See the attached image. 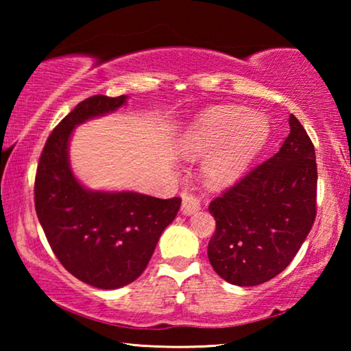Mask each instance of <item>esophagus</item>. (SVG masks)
Listing matches in <instances>:
<instances>
[{"label": "esophagus", "mask_w": 351, "mask_h": 351, "mask_svg": "<svg viewBox=\"0 0 351 351\" xmlns=\"http://www.w3.org/2000/svg\"><path fill=\"white\" fill-rule=\"evenodd\" d=\"M199 210V199L192 193H182V206L181 212L184 215H192Z\"/></svg>", "instance_id": "esophagus-1"}]
</instances>
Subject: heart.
<instances>
[{"label": "heart", "instance_id": "b5f03b06", "mask_svg": "<svg viewBox=\"0 0 351 351\" xmlns=\"http://www.w3.org/2000/svg\"><path fill=\"white\" fill-rule=\"evenodd\" d=\"M266 139V125L258 117L234 106L204 111L181 144L186 158H201L203 175L213 187H226L239 178Z\"/></svg>", "mask_w": 351, "mask_h": 351}]
</instances>
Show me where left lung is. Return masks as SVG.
<instances>
[{
  "instance_id": "8db88e82",
  "label": "left lung",
  "mask_w": 351,
  "mask_h": 351,
  "mask_svg": "<svg viewBox=\"0 0 351 351\" xmlns=\"http://www.w3.org/2000/svg\"><path fill=\"white\" fill-rule=\"evenodd\" d=\"M274 156L209 204L217 229L207 246L212 268L237 287L274 278L299 252L316 219L314 145L294 114Z\"/></svg>"
}]
</instances>
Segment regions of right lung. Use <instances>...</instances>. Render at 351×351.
I'll use <instances>...</instances> for the list:
<instances>
[{
	"instance_id": "add662e5",
	"label": "right lung",
	"mask_w": 351,
	"mask_h": 351,
	"mask_svg": "<svg viewBox=\"0 0 351 351\" xmlns=\"http://www.w3.org/2000/svg\"><path fill=\"white\" fill-rule=\"evenodd\" d=\"M125 100L99 94L77 105L47 138L35 175V210L52 252L74 277L100 289L125 287L144 272L181 206L178 197L88 190L71 170L75 125L116 111Z\"/></svg>"
}]
</instances>
